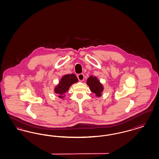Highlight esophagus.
Masks as SVG:
<instances>
[{
    "instance_id": "obj_1",
    "label": "esophagus",
    "mask_w": 159,
    "mask_h": 159,
    "mask_svg": "<svg viewBox=\"0 0 159 159\" xmlns=\"http://www.w3.org/2000/svg\"><path fill=\"white\" fill-rule=\"evenodd\" d=\"M84 77V76L83 74H79V75H77V78H78V79H79L80 82L83 81Z\"/></svg>"
}]
</instances>
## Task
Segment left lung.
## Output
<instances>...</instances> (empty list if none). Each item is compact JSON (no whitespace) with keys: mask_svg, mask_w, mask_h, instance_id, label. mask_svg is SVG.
<instances>
[{"mask_svg":"<svg viewBox=\"0 0 159 159\" xmlns=\"http://www.w3.org/2000/svg\"><path fill=\"white\" fill-rule=\"evenodd\" d=\"M87 84L89 86L91 91L97 96L100 97L103 91V86L100 83L96 77L90 76L87 80Z\"/></svg>","mask_w":159,"mask_h":159,"instance_id":"obj_1","label":"left lung"}]
</instances>
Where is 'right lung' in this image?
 Instances as JSON below:
<instances>
[{"label": "right lung", "instance_id": "obj_1", "mask_svg": "<svg viewBox=\"0 0 159 159\" xmlns=\"http://www.w3.org/2000/svg\"><path fill=\"white\" fill-rule=\"evenodd\" d=\"M77 82H78V79L75 75H66L61 79L60 82L55 89V92L60 95V98H62V95L68 91L70 86Z\"/></svg>", "mask_w": 159, "mask_h": 159}]
</instances>
